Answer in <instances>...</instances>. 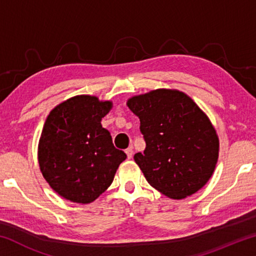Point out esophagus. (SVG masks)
<instances>
[{
	"instance_id": "1",
	"label": "esophagus",
	"mask_w": 256,
	"mask_h": 256,
	"mask_svg": "<svg viewBox=\"0 0 256 256\" xmlns=\"http://www.w3.org/2000/svg\"><path fill=\"white\" fill-rule=\"evenodd\" d=\"M125 152H126L128 158L131 159L133 157V148H132V146H130V148H128L126 150H125Z\"/></svg>"
}]
</instances>
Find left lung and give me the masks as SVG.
<instances>
[{
	"label": "left lung",
	"instance_id": "left-lung-1",
	"mask_svg": "<svg viewBox=\"0 0 256 256\" xmlns=\"http://www.w3.org/2000/svg\"><path fill=\"white\" fill-rule=\"evenodd\" d=\"M146 141L134 160L148 183L180 200L206 185L218 160L219 140L209 118L184 92L158 89L128 99Z\"/></svg>",
	"mask_w": 256,
	"mask_h": 256
}]
</instances>
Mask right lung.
Here are the masks:
<instances>
[{"mask_svg":"<svg viewBox=\"0 0 256 256\" xmlns=\"http://www.w3.org/2000/svg\"><path fill=\"white\" fill-rule=\"evenodd\" d=\"M110 108V102L81 94L60 104L46 120L38 162L47 183L66 200L82 204L96 200L126 159L102 126Z\"/></svg>","mask_w":256,"mask_h":256,"instance_id":"right-lung-1","label":"right lung"}]
</instances>
